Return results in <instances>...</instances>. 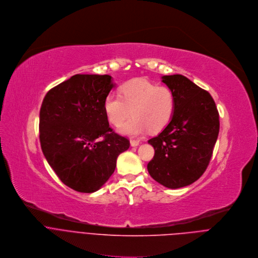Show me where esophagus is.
Returning <instances> with one entry per match:
<instances>
[{
  "instance_id": "1",
  "label": "esophagus",
  "mask_w": 258,
  "mask_h": 258,
  "mask_svg": "<svg viewBox=\"0 0 258 258\" xmlns=\"http://www.w3.org/2000/svg\"><path fill=\"white\" fill-rule=\"evenodd\" d=\"M130 143H131V146H137L140 143V141L137 139H131Z\"/></svg>"
}]
</instances>
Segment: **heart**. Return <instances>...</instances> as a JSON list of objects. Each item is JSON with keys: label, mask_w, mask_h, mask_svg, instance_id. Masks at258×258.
Here are the masks:
<instances>
[{"label": "heart", "mask_w": 258, "mask_h": 258, "mask_svg": "<svg viewBox=\"0 0 258 258\" xmlns=\"http://www.w3.org/2000/svg\"><path fill=\"white\" fill-rule=\"evenodd\" d=\"M176 107L174 91L164 85H158L145 78H135L120 87V94L109 93L104 101V110L108 120L114 126L127 121L121 132L137 136L150 130L157 133L172 120Z\"/></svg>", "instance_id": "heart-1"}]
</instances>
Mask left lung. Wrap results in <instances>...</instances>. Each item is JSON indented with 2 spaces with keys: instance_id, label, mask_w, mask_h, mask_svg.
I'll list each match as a JSON object with an SVG mask.
<instances>
[{
  "instance_id": "1",
  "label": "left lung",
  "mask_w": 258,
  "mask_h": 258,
  "mask_svg": "<svg viewBox=\"0 0 258 258\" xmlns=\"http://www.w3.org/2000/svg\"><path fill=\"white\" fill-rule=\"evenodd\" d=\"M176 97L173 118L148 140L154 156L147 164L149 175L171 189L188 186L209 167L220 131L219 112L212 95L187 77L163 76Z\"/></svg>"
}]
</instances>
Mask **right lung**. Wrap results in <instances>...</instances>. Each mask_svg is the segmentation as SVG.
Returning <instances> with one entry per match:
<instances>
[{
    "label": "right lung",
    "instance_id": "1",
    "mask_svg": "<svg viewBox=\"0 0 258 258\" xmlns=\"http://www.w3.org/2000/svg\"><path fill=\"white\" fill-rule=\"evenodd\" d=\"M114 87L110 75L76 74L45 94L39 112L44 157L71 189L92 193L112 176L130 141L109 125L104 101Z\"/></svg>",
    "mask_w": 258,
    "mask_h": 258
}]
</instances>
